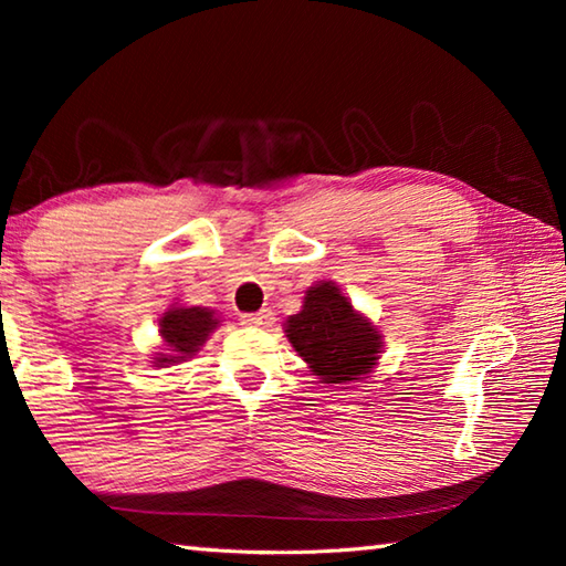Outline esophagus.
<instances>
[{"label":"esophagus","instance_id":"esophagus-1","mask_svg":"<svg viewBox=\"0 0 566 566\" xmlns=\"http://www.w3.org/2000/svg\"><path fill=\"white\" fill-rule=\"evenodd\" d=\"M242 324L247 327H256V329H266L274 324V312L272 310H260L254 314H242Z\"/></svg>","mask_w":566,"mask_h":566}]
</instances>
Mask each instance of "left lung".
<instances>
[{
  "mask_svg": "<svg viewBox=\"0 0 566 566\" xmlns=\"http://www.w3.org/2000/svg\"><path fill=\"white\" fill-rule=\"evenodd\" d=\"M284 332L314 375L329 387L369 375L385 347L371 322L354 310L334 282L310 286L302 312L286 319Z\"/></svg>",
  "mask_w": 566,
  "mask_h": 566,
  "instance_id": "1",
  "label": "left lung"
}]
</instances>
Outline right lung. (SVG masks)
Masks as SVG:
<instances>
[{"label": "right lung", "mask_w": 566, "mask_h": 566, "mask_svg": "<svg viewBox=\"0 0 566 566\" xmlns=\"http://www.w3.org/2000/svg\"><path fill=\"white\" fill-rule=\"evenodd\" d=\"M217 327L219 319L207 306H169L159 319L165 352L155 359V367H167V364H179L195 357Z\"/></svg>", "instance_id": "obj_1"}]
</instances>
